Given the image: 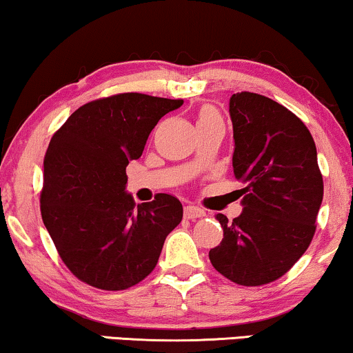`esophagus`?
<instances>
[{
  "mask_svg": "<svg viewBox=\"0 0 353 353\" xmlns=\"http://www.w3.org/2000/svg\"><path fill=\"white\" fill-rule=\"evenodd\" d=\"M205 215V210L201 209V207L197 205H186L185 207V216L186 219H201V216Z\"/></svg>",
  "mask_w": 353,
  "mask_h": 353,
  "instance_id": "obj_1",
  "label": "esophagus"
}]
</instances>
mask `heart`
Returning a JSON list of instances; mask_svg holds the SVG:
<instances>
[{"label":"heart","instance_id":"heart-1","mask_svg":"<svg viewBox=\"0 0 353 353\" xmlns=\"http://www.w3.org/2000/svg\"><path fill=\"white\" fill-rule=\"evenodd\" d=\"M214 117H219V115H216L215 110L210 108H204L199 112V120H207V119H214Z\"/></svg>","mask_w":353,"mask_h":353}]
</instances>
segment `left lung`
Here are the masks:
<instances>
[{"mask_svg":"<svg viewBox=\"0 0 353 353\" xmlns=\"http://www.w3.org/2000/svg\"><path fill=\"white\" fill-rule=\"evenodd\" d=\"M230 117L244 209L233 221L216 214L223 239L209 259L230 281L262 286L281 278L310 245L323 176L310 132L284 105L241 91L230 98Z\"/></svg>","mask_w":353,"mask_h":353,"instance_id":"obj_1","label":"left lung"}]
</instances>
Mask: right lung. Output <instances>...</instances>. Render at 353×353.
I'll return each mask as SVG.
<instances>
[{"instance_id":"right-lung-1","label":"right lung","mask_w":353,"mask_h":353,"mask_svg":"<svg viewBox=\"0 0 353 353\" xmlns=\"http://www.w3.org/2000/svg\"><path fill=\"white\" fill-rule=\"evenodd\" d=\"M183 99L122 93L81 105L48 146L41 219L62 262L80 281L122 291L156 268L181 202L157 194L137 207L127 165L141 157L149 133Z\"/></svg>"}]
</instances>
